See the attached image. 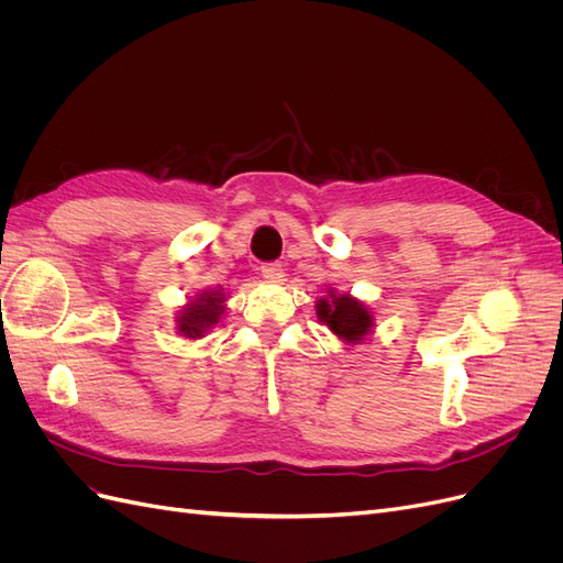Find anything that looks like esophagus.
Instances as JSON below:
<instances>
[{
    "label": "esophagus",
    "mask_w": 563,
    "mask_h": 563,
    "mask_svg": "<svg viewBox=\"0 0 563 563\" xmlns=\"http://www.w3.org/2000/svg\"><path fill=\"white\" fill-rule=\"evenodd\" d=\"M261 275L267 279V282H282L284 279V269L279 263H263L261 265Z\"/></svg>",
    "instance_id": "1"
}]
</instances>
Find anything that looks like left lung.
<instances>
[{
  "mask_svg": "<svg viewBox=\"0 0 563 563\" xmlns=\"http://www.w3.org/2000/svg\"><path fill=\"white\" fill-rule=\"evenodd\" d=\"M317 314L335 335L347 340V343L364 340V335L373 327V317L368 314V310L360 300L350 296L331 294V298H321L317 302Z\"/></svg>",
  "mask_w": 563,
  "mask_h": 563,
  "instance_id": "8db88e82",
  "label": "left lung"
}]
</instances>
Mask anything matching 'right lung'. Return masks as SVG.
Listing matches in <instances>:
<instances>
[{
	"label": "right lung",
	"mask_w": 563,
	"mask_h": 563,
	"mask_svg": "<svg viewBox=\"0 0 563 563\" xmlns=\"http://www.w3.org/2000/svg\"><path fill=\"white\" fill-rule=\"evenodd\" d=\"M220 314H223V296L220 294H201L195 302L187 305L178 319L180 333L199 338L203 331L213 323H218Z\"/></svg>",
	"instance_id": "1"
}]
</instances>
